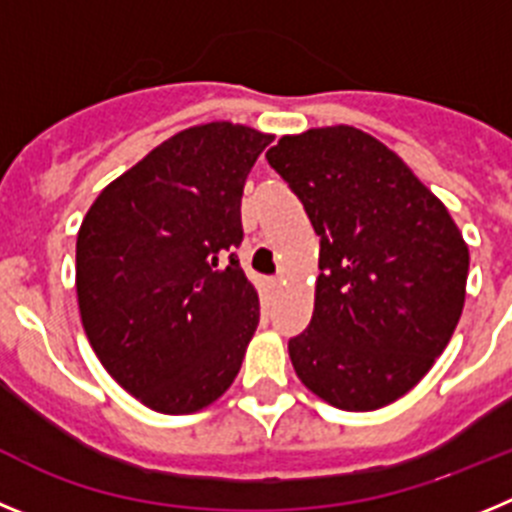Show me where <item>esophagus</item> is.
<instances>
[{
  "label": "esophagus",
  "instance_id": "obj_1",
  "mask_svg": "<svg viewBox=\"0 0 512 512\" xmlns=\"http://www.w3.org/2000/svg\"><path fill=\"white\" fill-rule=\"evenodd\" d=\"M271 287H282V279H279V277L271 279Z\"/></svg>",
  "mask_w": 512,
  "mask_h": 512
}]
</instances>
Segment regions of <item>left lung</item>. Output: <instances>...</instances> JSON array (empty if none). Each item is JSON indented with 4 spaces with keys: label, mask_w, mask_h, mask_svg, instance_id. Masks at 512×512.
I'll use <instances>...</instances> for the list:
<instances>
[{
    "label": "left lung",
    "mask_w": 512,
    "mask_h": 512,
    "mask_svg": "<svg viewBox=\"0 0 512 512\" xmlns=\"http://www.w3.org/2000/svg\"><path fill=\"white\" fill-rule=\"evenodd\" d=\"M266 158L320 235L312 320L289 338L297 377L341 410L384 408L454 336L467 243L436 194L364 130L284 135Z\"/></svg>",
    "instance_id": "obj_1"
}]
</instances>
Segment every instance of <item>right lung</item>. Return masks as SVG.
Segmentation results:
<instances>
[{
  "label": "right lung",
  "instance_id": "1",
  "mask_svg": "<svg viewBox=\"0 0 512 512\" xmlns=\"http://www.w3.org/2000/svg\"><path fill=\"white\" fill-rule=\"evenodd\" d=\"M274 135L233 122L176 133L99 192L76 238L94 354L146 408L187 415L233 384L259 325L235 248L243 184Z\"/></svg>",
  "mask_w": 512,
  "mask_h": 512
}]
</instances>
